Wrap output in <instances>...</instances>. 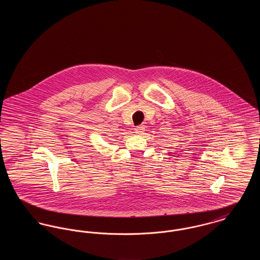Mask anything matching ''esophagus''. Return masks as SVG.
<instances>
[{
	"mask_svg": "<svg viewBox=\"0 0 260 260\" xmlns=\"http://www.w3.org/2000/svg\"><path fill=\"white\" fill-rule=\"evenodd\" d=\"M143 125H139V126H136V128H135V133L136 134H141L142 132H143Z\"/></svg>",
	"mask_w": 260,
	"mask_h": 260,
	"instance_id": "34e87169",
	"label": "esophagus"
}]
</instances>
